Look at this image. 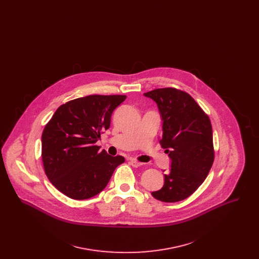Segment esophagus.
Instances as JSON below:
<instances>
[{
  "label": "esophagus",
  "mask_w": 259,
  "mask_h": 259,
  "mask_svg": "<svg viewBox=\"0 0 259 259\" xmlns=\"http://www.w3.org/2000/svg\"><path fill=\"white\" fill-rule=\"evenodd\" d=\"M129 163L133 166V167H139V166H142L144 163L142 162H139V161L135 160V159H130Z\"/></svg>",
  "instance_id": "esophagus-1"
}]
</instances>
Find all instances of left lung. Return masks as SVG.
Returning a JSON list of instances; mask_svg holds the SVG:
<instances>
[{
	"label": "left lung",
	"mask_w": 259,
	"mask_h": 259,
	"mask_svg": "<svg viewBox=\"0 0 259 259\" xmlns=\"http://www.w3.org/2000/svg\"><path fill=\"white\" fill-rule=\"evenodd\" d=\"M144 95L158 106L163 120L161 147L172 161L163 187L151 195L166 203L185 200L203 184L213 163L209 116L188 93L177 88H158Z\"/></svg>",
	"instance_id": "obj_1"
}]
</instances>
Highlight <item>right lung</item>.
I'll use <instances>...</instances> for the list:
<instances>
[{"label":"right lung","instance_id":"add662e5","mask_svg":"<svg viewBox=\"0 0 259 259\" xmlns=\"http://www.w3.org/2000/svg\"><path fill=\"white\" fill-rule=\"evenodd\" d=\"M125 95H89L60 106L41 135V158L50 183L74 200L100 193L123 156L100 150L96 142L110 128L112 111Z\"/></svg>","mask_w":259,"mask_h":259}]
</instances>
